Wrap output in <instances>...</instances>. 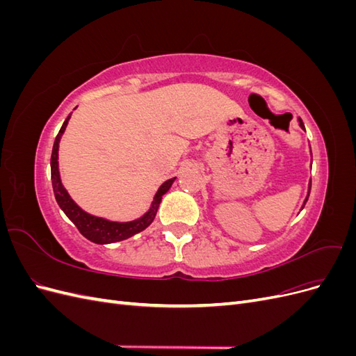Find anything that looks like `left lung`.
Listing matches in <instances>:
<instances>
[{"label":"left lung","mask_w":356,"mask_h":356,"mask_svg":"<svg viewBox=\"0 0 356 356\" xmlns=\"http://www.w3.org/2000/svg\"><path fill=\"white\" fill-rule=\"evenodd\" d=\"M298 124H300V127L303 129V131H306L305 129V124H303V122H301V118L298 117ZM309 195H310V181H309V190H307V196H306V199H305V202H303V207H301V209L305 208V204H306V202H307V199H309Z\"/></svg>","instance_id":"8db88e82"}]
</instances>
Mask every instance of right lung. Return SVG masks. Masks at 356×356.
Listing matches in <instances>:
<instances>
[{
    "instance_id": "right-lung-1",
    "label": "right lung",
    "mask_w": 356,
    "mask_h": 356,
    "mask_svg": "<svg viewBox=\"0 0 356 356\" xmlns=\"http://www.w3.org/2000/svg\"><path fill=\"white\" fill-rule=\"evenodd\" d=\"M70 118H71V114L67 117V120L63 122L60 131L55 139V144H53V149H51V159H50L51 186H53V191H55V197H56L59 208L65 212L67 217L74 222L75 227L79 229V232L84 236L86 239H89L90 242L98 243V245L120 242V241L132 238L134 234H136L139 232L145 230L156 218V213L159 209V204L161 202V197H163L165 193H168L170 186L174 184L177 177L165 181L163 184L159 187L157 193L154 195V199L152 202V207H149V209L143 215V217H139L136 220L126 221V222L111 221V220H106L102 217H96V215H92L89 212L83 211L68 195L67 188L62 184L60 174H59V161H58L59 143H60V138H62L63 132H65Z\"/></svg>"
}]
</instances>
